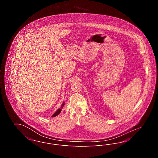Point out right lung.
<instances>
[{"mask_svg":"<svg viewBox=\"0 0 158 158\" xmlns=\"http://www.w3.org/2000/svg\"><path fill=\"white\" fill-rule=\"evenodd\" d=\"M64 105V103L63 102V104L61 105V108H63V106ZM61 108H59V109H58L57 110V111H56L55 113L53 114V115L52 116V117H56V116H57V115H58L60 113H61Z\"/></svg>","mask_w":158,"mask_h":158,"instance_id":"add662e5","label":"right lung"}]
</instances>
